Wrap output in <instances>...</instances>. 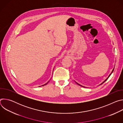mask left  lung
I'll list each match as a JSON object with an SVG mask.
<instances>
[{"instance_id": "left-lung-1", "label": "left lung", "mask_w": 123, "mask_h": 123, "mask_svg": "<svg viewBox=\"0 0 123 123\" xmlns=\"http://www.w3.org/2000/svg\"><path fill=\"white\" fill-rule=\"evenodd\" d=\"M114 68H113V70H112V72H111V74H110V75H109V76H108V78H107V79H106V80H105V81H104V82H103V83H102V84H100V85H102V84H103V83H104V82H105V81H107V80H108V78H109V77H110V75H111V74H112V73H113V71H114ZM76 84H78V85H79V86H82V87H85V86H82V85H80V84H78V83H77V82H76Z\"/></svg>"}]
</instances>
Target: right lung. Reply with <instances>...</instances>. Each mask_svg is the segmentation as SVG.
<instances>
[{
	"label": "right lung",
	"mask_w": 123,
	"mask_h": 123,
	"mask_svg": "<svg viewBox=\"0 0 123 123\" xmlns=\"http://www.w3.org/2000/svg\"><path fill=\"white\" fill-rule=\"evenodd\" d=\"M46 83V84H44V85H42V86H44V85H46V84H47V83Z\"/></svg>",
	"instance_id": "add662e5"
}]
</instances>
